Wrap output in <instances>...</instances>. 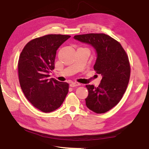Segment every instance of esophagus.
I'll list each match as a JSON object with an SVG mask.
<instances>
[{"mask_svg": "<svg viewBox=\"0 0 149 149\" xmlns=\"http://www.w3.org/2000/svg\"><path fill=\"white\" fill-rule=\"evenodd\" d=\"M80 84L78 83V82H72V83L70 84V87H76L78 86H80Z\"/></svg>", "mask_w": 149, "mask_h": 149, "instance_id": "34e87169", "label": "esophagus"}]
</instances>
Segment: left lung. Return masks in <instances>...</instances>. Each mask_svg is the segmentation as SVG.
<instances>
[{
    "label": "left lung",
    "mask_w": 149,
    "mask_h": 149,
    "mask_svg": "<svg viewBox=\"0 0 149 149\" xmlns=\"http://www.w3.org/2000/svg\"><path fill=\"white\" fill-rule=\"evenodd\" d=\"M73 38L94 49L97 57L94 69L102 77L97 88L86 85L87 108L96 113L107 112L119 103L127 87L131 72L128 56L120 43L106 34H83Z\"/></svg>",
    "instance_id": "1"
}]
</instances>
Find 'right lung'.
<instances>
[{"label":"right lung","instance_id":"1","mask_svg":"<svg viewBox=\"0 0 149 149\" xmlns=\"http://www.w3.org/2000/svg\"><path fill=\"white\" fill-rule=\"evenodd\" d=\"M70 36L50 34L27 43L18 61L19 81L23 93L36 108L45 113L61 106L69 84L49 79L55 68L56 52Z\"/></svg>","mask_w":149,"mask_h":149}]
</instances>
